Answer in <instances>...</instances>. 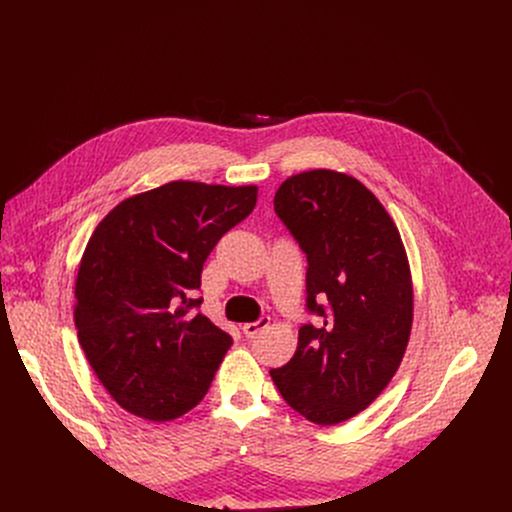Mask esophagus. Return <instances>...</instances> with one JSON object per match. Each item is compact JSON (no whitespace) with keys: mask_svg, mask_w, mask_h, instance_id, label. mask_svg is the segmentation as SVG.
I'll use <instances>...</instances> for the list:
<instances>
[{"mask_svg":"<svg viewBox=\"0 0 512 512\" xmlns=\"http://www.w3.org/2000/svg\"><path fill=\"white\" fill-rule=\"evenodd\" d=\"M269 318L267 316H263L261 320H257V322H249V324H243V334L247 336V338H253V336H257L261 330H265L267 326H269Z\"/></svg>","mask_w":512,"mask_h":512,"instance_id":"obj_1","label":"esophagus"}]
</instances>
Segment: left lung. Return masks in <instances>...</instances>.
<instances>
[{"mask_svg": "<svg viewBox=\"0 0 512 512\" xmlns=\"http://www.w3.org/2000/svg\"><path fill=\"white\" fill-rule=\"evenodd\" d=\"M273 204L308 255V310L324 322L302 326L294 356L269 375L291 409L336 425L367 409L401 367L413 324L409 259L385 206L344 172L291 176Z\"/></svg>", "mask_w": 512, "mask_h": 512, "instance_id": "8db88e82", "label": "left lung"}]
</instances>
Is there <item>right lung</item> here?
<instances>
[{"instance_id":"obj_1","label":"right lung","mask_w":512,"mask_h":512,"mask_svg":"<svg viewBox=\"0 0 512 512\" xmlns=\"http://www.w3.org/2000/svg\"><path fill=\"white\" fill-rule=\"evenodd\" d=\"M257 186L176 180L119 202L93 231L75 283V326L109 395L172 421L206 395L233 338L192 314L206 257L251 214Z\"/></svg>"}]
</instances>
